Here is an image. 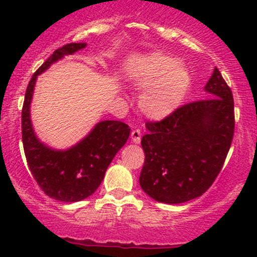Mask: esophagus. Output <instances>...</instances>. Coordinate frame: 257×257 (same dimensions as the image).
Returning a JSON list of instances; mask_svg holds the SVG:
<instances>
[{
    "instance_id": "34e87169",
    "label": "esophagus",
    "mask_w": 257,
    "mask_h": 257,
    "mask_svg": "<svg viewBox=\"0 0 257 257\" xmlns=\"http://www.w3.org/2000/svg\"><path fill=\"white\" fill-rule=\"evenodd\" d=\"M132 141H133V143L136 144H139L141 143V139H142V133L139 129H134L133 132H132Z\"/></svg>"
}]
</instances>
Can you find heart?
I'll list each match as a JSON object with an SVG mask.
<instances>
[{
  "label": "heart",
  "mask_w": 257,
  "mask_h": 257,
  "mask_svg": "<svg viewBox=\"0 0 257 257\" xmlns=\"http://www.w3.org/2000/svg\"><path fill=\"white\" fill-rule=\"evenodd\" d=\"M134 87L144 90L139 99L148 118L162 120L183 105L193 85V77L178 58L154 52L144 56L131 71Z\"/></svg>",
  "instance_id": "obj_1"
}]
</instances>
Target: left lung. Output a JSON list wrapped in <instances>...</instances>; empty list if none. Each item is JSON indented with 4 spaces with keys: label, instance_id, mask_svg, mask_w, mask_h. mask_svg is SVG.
<instances>
[{
    "label": "left lung",
    "instance_id": "8db88e82",
    "mask_svg": "<svg viewBox=\"0 0 257 257\" xmlns=\"http://www.w3.org/2000/svg\"><path fill=\"white\" fill-rule=\"evenodd\" d=\"M211 98L188 103L160 121L145 124V162L139 183L159 203L203 195L224 165L234 137V98L219 69L205 85Z\"/></svg>",
    "mask_w": 257,
    "mask_h": 257
}]
</instances>
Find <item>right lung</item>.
Listing matches in <instances>:
<instances>
[{
  "mask_svg": "<svg viewBox=\"0 0 257 257\" xmlns=\"http://www.w3.org/2000/svg\"><path fill=\"white\" fill-rule=\"evenodd\" d=\"M85 46L87 43H68L56 49L31 78L22 108V142L28 168L46 195L64 203L80 201L97 190L105 170L131 133V128L123 121L103 120L67 150L52 149L35 134L30 107L37 76Z\"/></svg>",
  "mask_w": 257,
  "mask_h": 257,
  "instance_id": "add662e5",
  "label": "right lung"
}]
</instances>
